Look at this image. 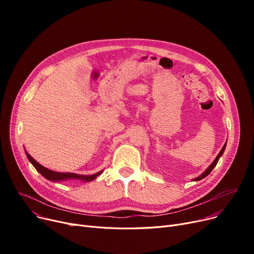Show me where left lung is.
I'll list each match as a JSON object with an SVG mask.
<instances>
[{
    "instance_id": "obj_1",
    "label": "left lung",
    "mask_w": 254,
    "mask_h": 254,
    "mask_svg": "<svg viewBox=\"0 0 254 254\" xmlns=\"http://www.w3.org/2000/svg\"><path fill=\"white\" fill-rule=\"evenodd\" d=\"M225 146H226V142L224 143V145H223V147L221 148V150H220V152L218 153V155L216 156V158L214 159V162H213L208 168H207V170L204 172V173H202V175H199L198 177H196V178H194L193 179V181H198V180H201V179H203V178H205L206 176H208L210 173L212 172V170L214 169V167L217 165V163H218V161H219V158L221 157V155L223 154V152H224V149H225Z\"/></svg>"
}]
</instances>
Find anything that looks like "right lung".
I'll list each match as a JSON object with an SVG mask.
<instances>
[{
  "mask_svg": "<svg viewBox=\"0 0 254 254\" xmlns=\"http://www.w3.org/2000/svg\"><path fill=\"white\" fill-rule=\"evenodd\" d=\"M25 154H26V157H28L29 161L31 162V164L35 167V169L40 173V174L50 181H64V180L75 179V180H80V181H84V182H89V181L95 180L99 175L102 174V172H103V171H100L93 175H78V174H74V173L55 172V171L43 167L42 165H40L38 162H36L35 159L28 152H26V150H25Z\"/></svg>",
  "mask_w": 254,
  "mask_h": 254,
  "instance_id": "obj_1",
  "label": "right lung"
}]
</instances>
